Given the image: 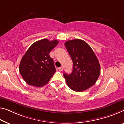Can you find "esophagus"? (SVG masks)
<instances>
[{
	"label": "esophagus",
	"mask_w": 124,
	"mask_h": 124,
	"mask_svg": "<svg viewBox=\"0 0 124 124\" xmlns=\"http://www.w3.org/2000/svg\"><path fill=\"white\" fill-rule=\"evenodd\" d=\"M59 71H62V70H63V66H61V67L59 68Z\"/></svg>",
	"instance_id": "esophagus-1"
}]
</instances>
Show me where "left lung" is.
I'll list each match as a JSON object with an SVG mask.
<instances>
[{"instance_id": "left-lung-1", "label": "left lung", "mask_w": 124, "mask_h": 124, "mask_svg": "<svg viewBox=\"0 0 124 124\" xmlns=\"http://www.w3.org/2000/svg\"><path fill=\"white\" fill-rule=\"evenodd\" d=\"M65 45L73 62L72 73L63 74L66 84L74 91L86 90L95 84L100 75L98 58L88 44L83 40H69Z\"/></svg>"}]
</instances>
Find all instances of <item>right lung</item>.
<instances>
[{
	"label": "right lung",
	"instance_id": "1",
	"mask_svg": "<svg viewBox=\"0 0 124 124\" xmlns=\"http://www.w3.org/2000/svg\"><path fill=\"white\" fill-rule=\"evenodd\" d=\"M56 40H40L33 43L23 56L19 72L25 82L35 87L46 85L56 71L49 53L58 44Z\"/></svg>",
	"mask_w": 124,
	"mask_h": 124
}]
</instances>
